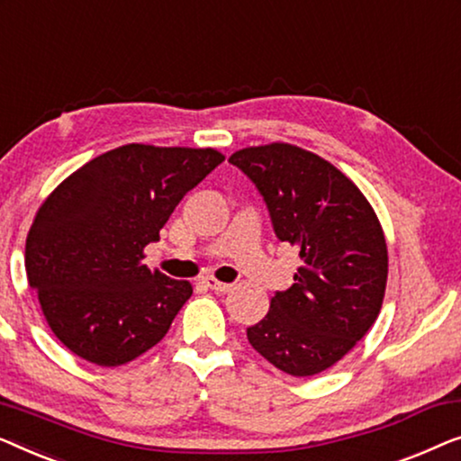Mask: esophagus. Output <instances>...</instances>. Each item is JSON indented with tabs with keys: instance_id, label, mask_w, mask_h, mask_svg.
Here are the masks:
<instances>
[{
	"instance_id": "34e87169",
	"label": "esophagus",
	"mask_w": 461,
	"mask_h": 461,
	"mask_svg": "<svg viewBox=\"0 0 461 461\" xmlns=\"http://www.w3.org/2000/svg\"><path fill=\"white\" fill-rule=\"evenodd\" d=\"M203 284H204V286H209L211 290H215V293H221V294L230 293V290H231V284H223V282L215 280V277H204Z\"/></svg>"
}]
</instances>
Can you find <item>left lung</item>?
I'll list each match as a JSON object with an SVG mask.
<instances>
[{"label": "left lung", "mask_w": 461, "mask_h": 461, "mask_svg": "<svg viewBox=\"0 0 461 461\" xmlns=\"http://www.w3.org/2000/svg\"><path fill=\"white\" fill-rule=\"evenodd\" d=\"M267 204L276 236L298 250L294 284L271 298L249 342L290 375L340 361L374 326L388 277L382 225L361 190L332 163L274 141L233 152Z\"/></svg>", "instance_id": "obj_1"}]
</instances>
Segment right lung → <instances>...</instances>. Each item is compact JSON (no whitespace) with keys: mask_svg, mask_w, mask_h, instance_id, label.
Segmentation results:
<instances>
[{"mask_svg":"<svg viewBox=\"0 0 461 461\" xmlns=\"http://www.w3.org/2000/svg\"><path fill=\"white\" fill-rule=\"evenodd\" d=\"M225 157L215 148H114L68 175L39 206L24 267L68 351L102 367L165 339L192 284L144 263L175 206Z\"/></svg>","mask_w":461,"mask_h":461,"instance_id":"obj_1","label":"right lung"}]
</instances>
